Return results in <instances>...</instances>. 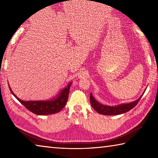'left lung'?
<instances>
[{
    "instance_id": "8db88e82",
    "label": "left lung",
    "mask_w": 158,
    "mask_h": 158,
    "mask_svg": "<svg viewBox=\"0 0 158 158\" xmlns=\"http://www.w3.org/2000/svg\"><path fill=\"white\" fill-rule=\"evenodd\" d=\"M142 97H141L135 102H132L131 103L128 104H123V105H121L116 106H106L103 105L102 104L99 103L98 101L95 100L94 97H93L92 93L90 94V104L93 106V108L98 112V113L103 115H106V116H112V115H119L121 114H124L125 112L131 110L135 106L137 105L139 101Z\"/></svg>"
}]
</instances>
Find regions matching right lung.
<instances>
[{
    "label": "right lung",
    "mask_w": 158,
    "mask_h": 158,
    "mask_svg": "<svg viewBox=\"0 0 158 158\" xmlns=\"http://www.w3.org/2000/svg\"><path fill=\"white\" fill-rule=\"evenodd\" d=\"M71 83L68 86L61 90L60 94L53 100L47 101H23L19 99L10 88L13 95L25 106V107L33 114L37 115H49L59 112L65 106L68 101L69 90Z\"/></svg>",
    "instance_id": "right-lung-1"
}]
</instances>
